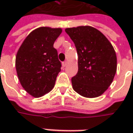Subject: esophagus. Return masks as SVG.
Segmentation results:
<instances>
[{"label":"esophagus","mask_w":133,"mask_h":133,"mask_svg":"<svg viewBox=\"0 0 133 133\" xmlns=\"http://www.w3.org/2000/svg\"><path fill=\"white\" fill-rule=\"evenodd\" d=\"M67 64H68V62H67V61H64V62H63L62 65H63V67H65L67 65Z\"/></svg>","instance_id":"1"}]
</instances>
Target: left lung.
Segmentation results:
<instances>
[{
	"label": "left lung",
	"instance_id": "8db88e82",
	"mask_svg": "<svg viewBox=\"0 0 133 133\" xmlns=\"http://www.w3.org/2000/svg\"><path fill=\"white\" fill-rule=\"evenodd\" d=\"M78 55V71L71 79L72 88L85 98H97L108 88L117 70V57L105 35L91 26L65 29Z\"/></svg>",
	"mask_w": 133,
	"mask_h": 133
}]
</instances>
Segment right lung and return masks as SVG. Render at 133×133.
<instances>
[{"label": "right lung", "instance_id": "1", "mask_svg": "<svg viewBox=\"0 0 133 133\" xmlns=\"http://www.w3.org/2000/svg\"><path fill=\"white\" fill-rule=\"evenodd\" d=\"M61 33V28H38L28 35L17 52V75L22 87L33 97L45 95L55 85L61 63L53 44Z\"/></svg>", "mask_w": 133, "mask_h": 133}]
</instances>
